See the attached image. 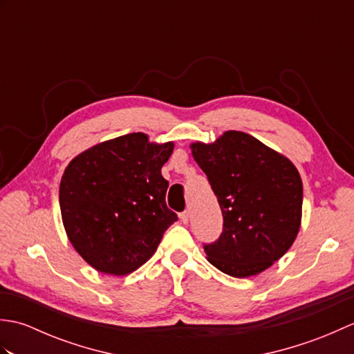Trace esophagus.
Wrapping results in <instances>:
<instances>
[{
    "label": "esophagus",
    "instance_id": "34e87169",
    "mask_svg": "<svg viewBox=\"0 0 354 354\" xmlns=\"http://www.w3.org/2000/svg\"><path fill=\"white\" fill-rule=\"evenodd\" d=\"M179 219H181V222H183V223H189L190 213H189V212H183L181 214H179Z\"/></svg>",
    "mask_w": 354,
    "mask_h": 354
}]
</instances>
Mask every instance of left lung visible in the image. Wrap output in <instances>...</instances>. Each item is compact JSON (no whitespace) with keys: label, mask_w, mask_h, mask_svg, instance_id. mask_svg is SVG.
<instances>
[{"label":"left lung","mask_w":354,"mask_h":354,"mask_svg":"<svg viewBox=\"0 0 354 354\" xmlns=\"http://www.w3.org/2000/svg\"><path fill=\"white\" fill-rule=\"evenodd\" d=\"M190 147L223 216L221 237L204 245L207 260L236 278L263 272L288 252L301 225L303 183L297 167L239 131Z\"/></svg>","instance_id":"left-lung-1"}]
</instances>
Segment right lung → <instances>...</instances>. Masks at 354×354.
<instances>
[{
  "label": "right lung",
  "instance_id": "right-lung-1",
  "mask_svg": "<svg viewBox=\"0 0 354 354\" xmlns=\"http://www.w3.org/2000/svg\"><path fill=\"white\" fill-rule=\"evenodd\" d=\"M173 142L127 133L77 155L59 187L62 222L71 245L103 274L127 275L152 257L176 213L167 208L161 167Z\"/></svg>",
  "mask_w": 354,
  "mask_h": 354
}]
</instances>
